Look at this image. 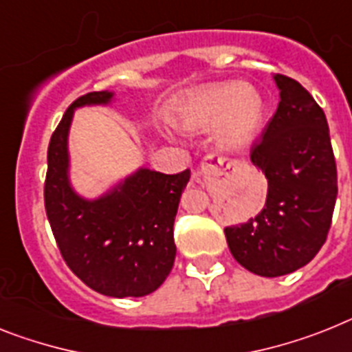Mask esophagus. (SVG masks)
Wrapping results in <instances>:
<instances>
[{"label":"esophagus","instance_id":"34e87169","mask_svg":"<svg viewBox=\"0 0 352 352\" xmlns=\"http://www.w3.org/2000/svg\"><path fill=\"white\" fill-rule=\"evenodd\" d=\"M231 168L229 159L221 157L218 153H209L208 157L200 162V171L199 173H223L226 170Z\"/></svg>","mask_w":352,"mask_h":352}]
</instances>
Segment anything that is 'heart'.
Wrapping results in <instances>:
<instances>
[{
    "label": "heart",
    "mask_w": 352,
    "mask_h": 352,
    "mask_svg": "<svg viewBox=\"0 0 352 352\" xmlns=\"http://www.w3.org/2000/svg\"><path fill=\"white\" fill-rule=\"evenodd\" d=\"M265 103L256 87L240 82H221L200 87L177 105V116L190 129L209 131L229 150L245 148L258 135Z\"/></svg>",
    "instance_id": "obj_1"
}]
</instances>
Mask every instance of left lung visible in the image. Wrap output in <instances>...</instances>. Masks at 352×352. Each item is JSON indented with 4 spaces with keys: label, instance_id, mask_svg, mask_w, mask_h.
Masks as SVG:
<instances>
[{
    "label": "left lung",
    "instance_id": "left-lung-1",
    "mask_svg": "<svg viewBox=\"0 0 352 352\" xmlns=\"http://www.w3.org/2000/svg\"><path fill=\"white\" fill-rule=\"evenodd\" d=\"M279 103L250 161L265 173V208L226 227L234 259L256 276L279 277L308 265L331 227L338 182L326 114L294 78L274 75Z\"/></svg>",
    "mask_w": 352,
    "mask_h": 352
}]
</instances>
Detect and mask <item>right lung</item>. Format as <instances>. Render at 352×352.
Instances as JSON below:
<instances>
[{"instance_id": "add662e5", "label": "right lung", "mask_w": 352, "mask_h": 352, "mask_svg": "<svg viewBox=\"0 0 352 352\" xmlns=\"http://www.w3.org/2000/svg\"><path fill=\"white\" fill-rule=\"evenodd\" d=\"M112 102V91H94L62 116L50 140L44 206L62 258L76 277L107 297H144L173 267V221L191 173L166 175L141 166L96 199L78 193L69 177L73 116L76 109Z\"/></svg>"}]
</instances>
